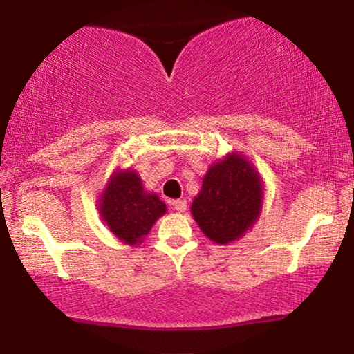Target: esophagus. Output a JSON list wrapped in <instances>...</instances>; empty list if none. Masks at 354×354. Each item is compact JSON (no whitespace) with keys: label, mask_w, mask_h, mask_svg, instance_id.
I'll return each mask as SVG.
<instances>
[{"label":"esophagus","mask_w":354,"mask_h":354,"mask_svg":"<svg viewBox=\"0 0 354 354\" xmlns=\"http://www.w3.org/2000/svg\"><path fill=\"white\" fill-rule=\"evenodd\" d=\"M171 205H172L174 209L178 211V212H185L187 211V201L185 200H176V201H172Z\"/></svg>","instance_id":"34e87169"}]
</instances>
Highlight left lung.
<instances>
[{"label": "left lung", "instance_id": "left-lung-1", "mask_svg": "<svg viewBox=\"0 0 354 354\" xmlns=\"http://www.w3.org/2000/svg\"><path fill=\"white\" fill-rule=\"evenodd\" d=\"M263 180L245 156L229 153L207 169L192 214L207 239L232 243L251 229L263 207Z\"/></svg>", "mask_w": 354, "mask_h": 354}]
</instances>
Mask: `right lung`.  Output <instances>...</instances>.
<instances>
[{
  "label": "right lung",
  "mask_w": 354,
  "mask_h": 354,
  "mask_svg": "<svg viewBox=\"0 0 354 354\" xmlns=\"http://www.w3.org/2000/svg\"><path fill=\"white\" fill-rule=\"evenodd\" d=\"M98 211L111 232L127 245L142 243L154 222L166 212L156 193L143 188L135 171H115L100 196Z\"/></svg>",
  "instance_id": "1"
}]
</instances>
